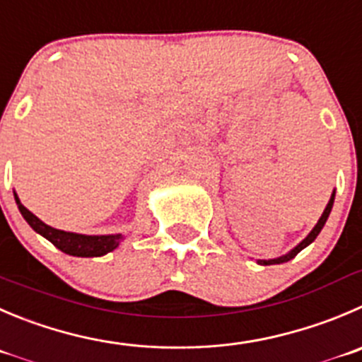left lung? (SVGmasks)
Masks as SVG:
<instances>
[{
    "mask_svg": "<svg viewBox=\"0 0 362 362\" xmlns=\"http://www.w3.org/2000/svg\"><path fill=\"white\" fill-rule=\"evenodd\" d=\"M334 197H336V192H332V195H330V199H329V202H327L325 209H323L322 216H320V220H318V222H316V226L313 227L311 233H309V235L305 236V238L302 240V242L298 243V245L295 247V249H291L290 252L284 254V256H281V257H275V259H259V261H257V263H259V264H264V267H267V264H281V263H286V261L293 259V257L297 256V254L300 252L302 249H305V247H308L309 243L315 242L316 236L320 235V230H322V229H323V226H325L327 218H329L330 209H332V204H334Z\"/></svg>",
    "mask_w": 362,
    "mask_h": 362,
    "instance_id": "1",
    "label": "left lung"
}]
</instances>
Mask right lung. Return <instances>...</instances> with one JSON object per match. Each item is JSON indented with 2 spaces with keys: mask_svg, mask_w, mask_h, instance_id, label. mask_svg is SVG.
Wrapping results in <instances>:
<instances>
[{
  "mask_svg": "<svg viewBox=\"0 0 362 362\" xmlns=\"http://www.w3.org/2000/svg\"><path fill=\"white\" fill-rule=\"evenodd\" d=\"M13 197H16L17 208H19L21 215L24 216V220L30 223L35 233H39L40 236H44L46 240H49L57 249H60L62 252L69 254V256L76 257H98L105 256V254L112 252L113 249L120 245V242L124 240V235H103V236H88V235H78V233H69V230H60L54 229V227L44 223L39 216L33 215L30 209L24 208L21 204L19 197L13 192Z\"/></svg>",
  "mask_w": 362,
  "mask_h": 362,
  "instance_id": "1",
  "label": "right lung"
}]
</instances>
